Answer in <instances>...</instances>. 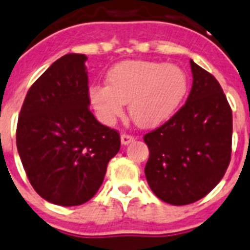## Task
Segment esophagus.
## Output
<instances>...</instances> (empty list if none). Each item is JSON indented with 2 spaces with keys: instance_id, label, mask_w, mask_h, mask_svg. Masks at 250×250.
Listing matches in <instances>:
<instances>
[{
  "instance_id": "obj_1",
  "label": "esophagus",
  "mask_w": 250,
  "mask_h": 250,
  "mask_svg": "<svg viewBox=\"0 0 250 250\" xmlns=\"http://www.w3.org/2000/svg\"><path fill=\"white\" fill-rule=\"evenodd\" d=\"M134 141H135V137L131 136V135H127V134L121 135V144L123 145H129Z\"/></svg>"
}]
</instances>
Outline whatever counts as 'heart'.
Masks as SVG:
<instances>
[{
  "instance_id": "b5f03b06",
  "label": "heart",
  "mask_w": 250,
  "mask_h": 250,
  "mask_svg": "<svg viewBox=\"0 0 250 250\" xmlns=\"http://www.w3.org/2000/svg\"><path fill=\"white\" fill-rule=\"evenodd\" d=\"M189 87L187 73L175 65L154 61H124L109 71L106 85L89 88V101L98 118L111 124L129 103L140 127H156L172 118Z\"/></svg>"
}]
</instances>
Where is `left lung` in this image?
I'll list each match as a JSON object with an SVG mask.
<instances>
[{"mask_svg": "<svg viewBox=\"0 0 250 250\" xmlns=\"http://www.w3.org/2000/svg\"><path fill=\"white\" fill-rule=\"evenodd\" d=\"M192 85L184 105L144 136L147 183L170 205L200 200L220 183L232 152V110L220 83L190 60Z\"/></svg>", "mask_w": 250, "mask_h": 250, "instance_id": "obj_1", "label": "left lung"}]
</instances>
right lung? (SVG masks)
Instances as JSON below:
<instances>
[{
    "label": "right lung",
    "instance_id": "right-lung-1",
    "mask_svg": "<svg viewBox=\"0 0 250 250\" xmlns=\"http://www.w3.org/2000/svg\"><path fill=\"white\" fill-rule=\"evenodd\" d=\"M87 56L67 54L29 88L17 124V148L35 191L60 206H77L101 188L120 135L89 110Z\"/></svg>",
    "mask_w": 250,
    "mask_h": 250
}]
</instances>
